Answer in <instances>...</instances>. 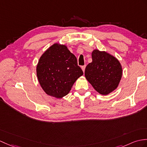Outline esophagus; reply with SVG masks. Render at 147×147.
Here are the masks:
<instances>
[{"label": "esophagus", "mask_w": 147, "mask_h": 147, "mask_svg": "<svg viewBox=\"0 0 147 147\" xmlns=\"http://www.w3.org/2000/svg\"><path fill=\"white\" fill-rule=\"evenodd\" d=\"M85 67H86V66L85 65L81 66V69H82V70H83V72H84V71H85Z\"/></svg>", "instance_id": "1"}]
</instances>
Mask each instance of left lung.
<instances>
[{
    "label": "left lung",
    "instance_id": "left-lung-1",
    "mask_svg": "<svg viewBox=\"0 0 147 147\" xmlns=\"http://www.w3.org/2000/svg\"><path fill=\"white\" fill-rule=\"evenodd\" d=\"M92 62L85 69L86 80L99 93L107 95L118 87L122 76V67L119 61L105 51L94 49Z\"/></svg>",
    "mask_w": 147,
    "mask_h": 147
}]
</instances>
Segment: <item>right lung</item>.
<instances>
[{"mask_svg": "<svg viewBox=\"0 0 147 147\" xmlns=\"http://www.w3.org/2000/svg\"><path fill=\"white\" fill-rule=\"evenodd\" d=\"M36 72L44 92L56 98L69 93L75 81L83 74L76 56L66 46L58 43L54 44L40 56Z\"/></svg>", "mask_w": 147, "mask_h": 147, "instance_id": "right-lung-1", "label": "right lung"}]
</instances>
